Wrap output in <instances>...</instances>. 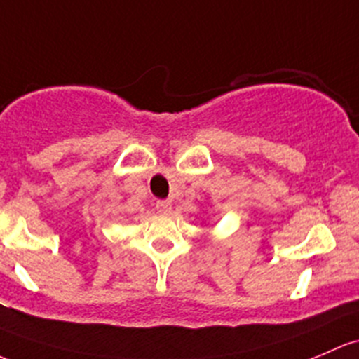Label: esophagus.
<instances>
[{"instance_id":"obj_1","label":"esophagus","mask_w":359,"mask_h":359,"mask_svg":"<svg viewBox=\"0 0 359 359\" xmlns=\"http://www.w3.org/2000/svg\"><path fill=\"white\" fill-rule=\"evenodd\" d=\"M154 208H156L158 213H168L172 210V203L170 201H156L154 203Z\"/></svg>"}]
</instances>
